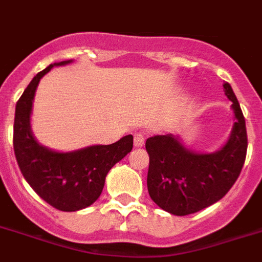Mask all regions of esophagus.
Here are the masks:
<instances>
[{
	"label": "esophagus",
	"instance_id": "esophagus-1",
	"mask_svg": "<svg viewBox=\"0 0 262 262\" xmlns=\"http://www.w3.org/2000/svg\"><path fill=\"white\" fill-rule=\"evenodd\" d=\"M145 144V136L142 133H136L134 134V146L141 147L144 146Z\"/></svg>",
	"mask_w": 262,
	"mask_h": 262
}]
</instances>
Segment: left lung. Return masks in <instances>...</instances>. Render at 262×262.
<instances>
[{
  "label": "left lung",
  "mask_w": 262,
  "mask_h": 262,
  "mask_svg": "<svg viewBox=\"0 0 262 262\" xmlns=\"http://www.w3.org/2000/svg\"><path fill=\"white\" fill-rule=\"evenodd\" d=\"M235 124L227 144L215 153L200 154L182 145L172 134L146 140L149 153L147 191L154 203L177 216H186L216 203L231 190L247 157L248 137L240 104L228 83Z\"/></svg>",
  "instance_id": "1"
}]
</instances>
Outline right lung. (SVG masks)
<instances>
[{"label": "right lung", "mask_w": 262, "mask_h": 262, "mask_svg": "<svg viewBox=\"0 0 262 262\" xmlns=\"http://www.w3.org/2000/svg\"><path fill=\"white\" fill-rule=\"evenodd\" d=\"M54 63L34 76L15 105L13 146L24 178L45 202L59 211L83 210L97 200L105 177L133 147V136L128 134L112 145H93L68 153H59L42 146L34 138L30 115L36 87Z\"/></svg>", "instance_id": "obj_1"}]
</instances>
